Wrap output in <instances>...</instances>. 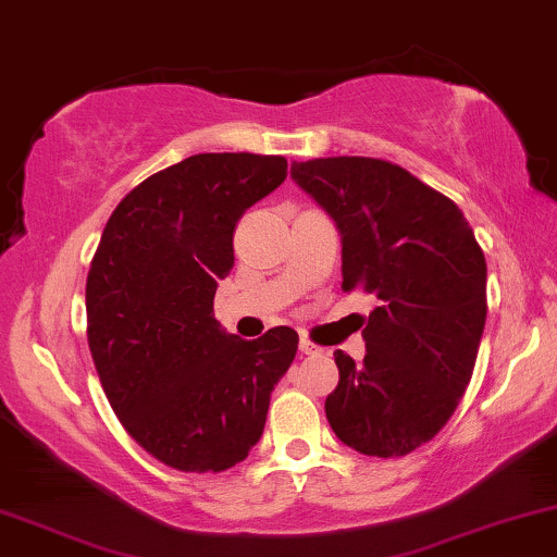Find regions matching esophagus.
<instances>
[{
  "label": "esophagus",
  "instance_id": "obj_1",
  "mask_svg": "<svg viewBox=\"0 0 557 557\" xmlns=\"http://www.w3.org/2000/svg\"><path fill=\"white\" fill-rule=\"evenodd\" d=\"M300 354H306V356H323L325 348L313 344V341H308V338H300Z\"/></svg>",
  "mask_w": 557,
  "mask_h": 557
}]
</instances>
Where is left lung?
Listing matches in <instances>:
<instances>
[{
  "label": "left lung",
  "mask_w": 557,
  "mask_h": 557,
  "mask_svg": "<svg viewBox=\"0 0 557 557\" xmlns=\"http://www.w3.org/2000/svg\"><path fill=\"white\" fill-rule=\"evenodd\" d=\"M293 181L341 234L344 290L380 300L364 361L333 351L325 418L348 448L405 456L446 425L469 387L486 323V259L450 198L372 158L293 162Z\"/></svg>",
  "instance_id": "8db88e82"
}]
</instances>
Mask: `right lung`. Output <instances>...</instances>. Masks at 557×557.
I'll use <instances>...</instances> for the list:
<instances>
[{
    "label": "right lung",
    "instance_id": "add662e5",
    "mask_svg": "<svg viewBox=\"0 0 557 557\" xmlns=\"http://www.w3.org/2000/svg\"><path fill=\"white\" fill-rule=\"evenodd\" d=\"M285 177L277 154H193L127 193L101 234L86 280L88 348L111 410L170 469L244 461L298 351L287 325L244 341L213 318L236 221Z\"/></svg>",
    "mask_w": 557,
    "mask_h": 557
}]
</instances>
